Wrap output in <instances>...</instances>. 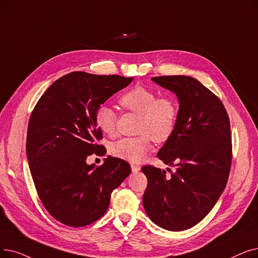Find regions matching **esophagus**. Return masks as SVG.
I'll use <instances>...</instances> for the list:
<instances>
[{
    "instance_id": "esophagus-1",
    "label": "esophagus",
    "mask_w": 258,
    "mask_h": 258,
    "mask_svg": "<svg viewBox=\"0 0 258 258\" xmlns=\"http://www.w3.org/2000/svg\"><path fill=\"white\" fill-rule=\"evenodd\" d=\"M131 167H132V172H133V173H137V172L140 171V166L137 165V164L132 163V164H131Z\"/></svg>"
}]
</instances>
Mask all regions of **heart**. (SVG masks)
I'll use <instances>...</instances> for the list:
<instances>
[{"label":"heart","mask_w":258,"mask_h":258,"mask_svg":"<svg viewBox=\"0 0 258 258\" xmlns=\"http://www.w3.org/2000/svg\"><path fill=\"white\" fill-rule=\"evenodd\" d=\"M120 105L139 115L137 137L122 138L110 145V153L118 158L131 162L141 161L151 149V139L157 143L169 140L178 121V104L171 96L157 97V93L144 86H135L119 99ZM96 122L105 135L116 132L117 115L104 104L97 109Z\"/></svg>","instance_id":"1"}]
</instances>
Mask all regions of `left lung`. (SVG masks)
Returning a JSON list of instances; mask_svg holds the SVG:
<instances>
[{"label":"left lung","mask_w":258,"mask_h":258,"mask_svg":"<svg viewBox=\"0 0 258 258\" xmlns=\"http://www.w3.org/2000/svg\"><path fill=\"white\" fill-rule=\"evenodd\" d=\"M155 83L176 94L178 121L157 157L176 167L145 165L148 186L142 203L150 219L162 229L183 231L203 220L225 189L232 162L230 120L220 99L195 78L161 76Z\"/></svg>","instance_id":"1"}]
</instances>
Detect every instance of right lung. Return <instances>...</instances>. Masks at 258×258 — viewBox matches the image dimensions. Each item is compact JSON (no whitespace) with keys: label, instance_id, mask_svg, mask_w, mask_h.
I'll list each match as a JSON object with an SVG mask.
<instances>
[{"label":"right lung","instance_id":"right-lung-1","mask_svg":"<svg viewBox=\"0 0 258 258\" xmlns=\"http://www.w3.org/2000/svg\"><path fill=\"white\" fill-rule=\"evenodd\" d=\"M134 78L67 74L54 81L30 115L26 154L38 195L49 214L79 228L97 221L108 209L110 194L131 174L125 161L108 156L100 166L87 164L103 156L97 109Z\"/></svg>","mask_w":258,"mask_h":258}]
</instances>
